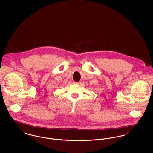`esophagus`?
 <instances>
[{
	"label": "esophagus",
	"mask_w": 153,
	"mask_h": 153,
	"mask_svg": "<svg viewBox=\"0 0 153 153\" xmlns=\"http://www.w3.org/2000/svg\"><path fill=\"white\" fill-rule=\"evenodd\" d=\"M74 84H80L81 82H74Z\"/></svg>",
	"instance_id": "esophagus-1"
}]
</instances>
